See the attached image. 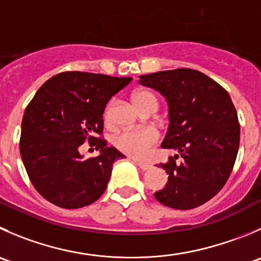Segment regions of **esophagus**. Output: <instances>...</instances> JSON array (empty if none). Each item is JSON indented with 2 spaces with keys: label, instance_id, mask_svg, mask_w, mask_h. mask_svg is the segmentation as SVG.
I'll use <instances>...</instances> for the list:
<instances>
[{
  "label": "esophagus",
  "instance_id": "obj_1",
  "mask_svg": "<svg viewBox=\"0 0 261 261\" xmlns=\"http://www.w3.org/2000/svg\"><path fill=\"white\" fill-rule=\"evenodd\" d=\"M133 159V162L134 163H136L139 166V168L140 169H143V171H146V169H149L150 168V164L149 163H146V162H141V161H139V159H135V158H131Z\"/></svg>",
  "mask_w": 261,
  "mask_h": 261
}]
</instances>
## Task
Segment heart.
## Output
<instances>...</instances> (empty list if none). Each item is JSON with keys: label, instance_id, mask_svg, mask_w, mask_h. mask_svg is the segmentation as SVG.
<instances>
[{"label": "heart", "instance_id": "heart-1", "mask_svg": "<svg viewBox=\"0 0 261 261\" xmlns=\"http://www.w3.org/2000/svg\"><path fill=\"white\" fill-rule=\"evenodd\" d=\"M133 102L135 103L139 110L144 108L145 106L156 105V98L146 90H139L133 94ZM111 108L112 106H108L105 112L106 122H110L111 120ZM159 135L153 128H135V130H125L118 134L115 138V145L123 153L128 155L136 156V158H144L148 155L151 146L158 143Z\"/></svg>", "mask_w": 261, "mask_h": 261}]
</instances>
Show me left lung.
<instances>
[{
	"label": "left lung",
	"mask_w": 261,
	"mask_h": 261,
	"mask_svg": "<svg viewBox=\"0 0 261 261\" xmlns=\"http://www.w3.org/2000/svg\"><path fill=\"white\" fill-rule=\"evenodd\" d=\"M139 77L141 85L166 98L169 125L162 148L178 151L168 163L158 164L166 169L168 182L154 196L181 211L203 205L224 186L239 151L240 125L231 97L196 70H167ZM178 155L181 164L175 163Z\"/></svg>",
	"instance_id": "1"
}]
</instances>
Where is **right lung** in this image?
<instances>
[{"instance_id":"1","label":"right lung","mask_w":261,"mask_h":261,"mask_svg":"<svg viewBox=\"0 0 261 261\" xmlns=\"http://www.w3.org/2000/svg\"><path fill=\"white\" fill-rule=\"evenodd\" d=\"M131 80L66 71L35 93L22 117L20 154L33 186L45 200L77 209L102 196L113 163L125 155L93 135L102 134L108 100ZM85 140L101 149L99 156L84 159L80 154Z\"/></svg>"}]
</instances>
